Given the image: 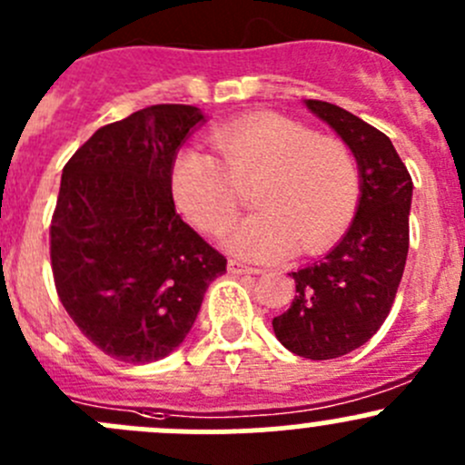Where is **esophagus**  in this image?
I'll use <instances>...</instances> for the list:
<instances>
[{"mask_svg":"<svg viewBox=\"0 0 465 465\" xmlns=\"http://www.w3.org/2000/svg\"><path fill=\"white\" fill-rule=\"evenodd\" d=\"M227 270L232 272V274H259V272H261V270H256V267L247 265V262H241L236 259H229Z\"/></svg>","mask_w":465,"mask_h":465,"instance_id":"34e87169","label":"esophagus"}]
</instances>
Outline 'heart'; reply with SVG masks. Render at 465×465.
I'll return each mask as SVG.
<instances>
[{
    "label": "heart",
    "instance_id": "1",
    "mask_svg": "<svg viewBox=\"0 0 465 465\" xmlns=\"http://www.w3.org/2000/svg\"><path fill=\"white\" fill-rule=\"evenodd\" d=\"M215 153L184 148L173 162L177 209L200 232L218 236L236 220L242 191L254 186L259 213L238 224L227 247L238 256L272 261L294 245L315 254L353 223L362 195L353 150L283 114H254L211 133Z\"/></svg>",
    "mask_w": 465,
    "mask_h": 465
}]
</instances>
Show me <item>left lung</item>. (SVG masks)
Returning a JSON list of instances; mask_svg holds the SVG:
<instances>
[{"label": "left lung", "instance_id": "obj_1", "mask_svg": "<svg viewBox=\"0 0 465 465\" xmlns=\"http://www.w3.org/2000/svg\"><path fill=\"white\" fill-rule=\"evenodd\" d=\"M353 150L362 177L358 213L340 245L292 272L297 294L274 317L276 337L308 360L360 349L387 320L410 250L411 177L391 139L326 101H306Z\"/></svg>", "mask_w": 465, "mask_h": 465}]
</instances>
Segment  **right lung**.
<instances>
[{"label":"right lung","mask_w":465,"mask_h":465,"mask_svg":"<svg viewBox=\"0 0 465 465\" xmlns=\"http://www.w3.org/2000/svg\"><path fill=\"white\" fill-rule=\"evenodd\" d=\"M198 107L162 103L98 128L63 168L49 229L55 292L96 349L130 364L186 337L227 259L175 211L177 148Z\"/></svg>","instance_id":"add662e5"}]
</instances>
